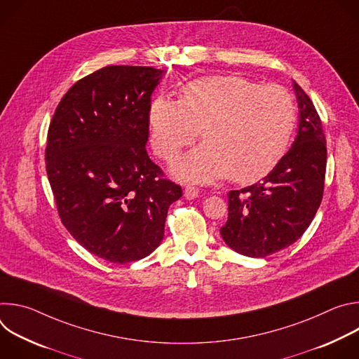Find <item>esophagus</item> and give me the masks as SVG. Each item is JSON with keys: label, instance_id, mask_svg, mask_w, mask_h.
I'll use <instances>...</instances> for the list:
<instances>
[{"label": "esophagus", "instance_id": "obj_1", "mask_svg": "<svg viewBox=\"0 0 359 359\" xmlns=\"http://www.w3.org/2000/svg\"><path fill=\"white\" fill-rule=\"evenodd\" d=\"M183 194H184V197H186L187 200H193V198L198 197V189H196V187H191V186H187V187L184 189Z\"/></svg>", "mask_w": 359, "mask_h": 359}]
</instances>
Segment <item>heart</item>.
<instances>
[{
    "instance_id": "1",
    "label": "heart",
    "mask_w": 359,
    "mask_h": 359,
    "mask_svg": "<svg viewBox=\"0 0 359 359\" xmlns=\"http://www.w3.org/2000/svg\"><path fill=\"white\" fill-rule=\"evenodd\" d=\"M150 143L165 161L191 144L173 175L186 182L236 183L267 176L281 161L295 126V104L281 86H260L240 76H210L187 83L180 99L159 96L149 112Z\"/></svg>"
}]
</instances>
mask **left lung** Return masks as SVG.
I'll return each instance as SVG.
<instances>
[{
    "label": "left lung",
    "mask_w": 359,
    "mask_h": 359,
    "mask_svg": "<svg viewBox=\"0 0 359 359\" xmlns=\"http://www.w3.org/2000/svg\"><path fill=\"white\" fill-rule=\"evenodd\" d=\"M299 109L291 149L260 182L229 193L224 243L247 257H267L295 243L311 224L324 191L327 147L321 119L292 81Z\"/></svg>",
    "instance_id": "1"
}]
</instances>
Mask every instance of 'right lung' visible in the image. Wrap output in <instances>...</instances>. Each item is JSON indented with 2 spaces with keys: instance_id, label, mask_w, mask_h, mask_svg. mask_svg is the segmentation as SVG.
<instances>
[{
  "instance_id": "1",
  "label": "right lung",
  "mask_w": 359,
  "mask_h": 359,
  "mask_svg": "<svg viewBox=\"0 0 359 359\" xmlns=\"http://www.w3.org/2000/svg\"><path fill=\"white\" fill-rule=\"evenodd\" d=\"M165 71L112 65L78 81L50 121L46 175L61 222L115 264L147 257L165 237L180 186L146 151L150 96Z\"/></svg>"
}]
</instances>
